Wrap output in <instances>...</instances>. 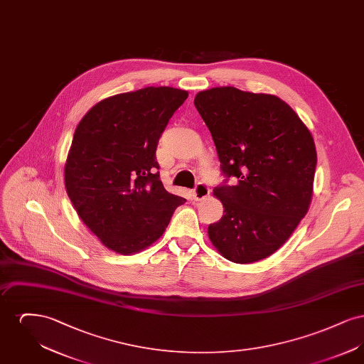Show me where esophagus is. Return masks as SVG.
<instances>
[{
	"mask_svg": "<svg viewBox=\"0 0 364 364\" xmlns=\"http://www.w3.org/2000/svg\"><path fill=\"white\" fill-rule=\"evenodd\" d=\"M192 195H193V199L195 200H205L210 195V190H208V186L203 184V183H199L196 186V188L192 191Z\"/></svg>",
	"mask_w": 364,
	"mask_h": 364,
	"instance_id": "1",
	"label": "esophagus"
}]
</instances>
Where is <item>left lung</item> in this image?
<instances>
[{"label":"left lung","instance_id":"left-lung-1","mask_svg":"<svg viewBox=\"0 0 364 364\" xmlns=\"http://www.w3.org/2000/svg\"><path fill=\"white\" fill-rule=\"evenodd\" d=\"M193 104L211 132L223 172L237 180L213 191L225 215L208 225V239L230 262L264 259L287 242L311 205V132L273 94L213 87L199 91Z\"/></svg>","mask_w":364,"mask_h":364}]
</instances>
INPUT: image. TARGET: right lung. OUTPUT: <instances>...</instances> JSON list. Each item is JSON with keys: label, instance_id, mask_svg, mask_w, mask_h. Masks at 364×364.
<instances>
[{"label": "right lung", "instance_id": "right-lung-1", "mask_svg": "<svg viewBox=\"0 0 364 364\" xmlns=\"http://www.w3.org/2000/svg\"><path fill=\"white\" fill-rule=\"evenodd\" d=\"M188 91L144 87L105 98L77 124L64 183L80 220L106 248L132 255L156 242L186 199L165 190L156 144Z\"/></svg>", "mask_w": 364, "mask_h": 364}]
</instances>
